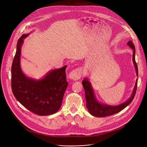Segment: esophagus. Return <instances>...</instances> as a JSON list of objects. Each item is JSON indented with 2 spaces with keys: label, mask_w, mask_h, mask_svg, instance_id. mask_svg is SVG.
<instances>
[{
  "label": "esophagus",
  "mask_w": 147,
  "mask_h": 147,
  "mask_svg": "<svg viewBox=\"0 0 147 147\" xmlns=\"http://www.w3.org/2000/svg\"><path fill=\"white\" fill-rule=\"evenodd\" d=\"M82 76V70L81 68H77L70 73L69 77L70 79L73 80L74 81L78 80L81 78Z\"/></svg>",
  "instance_id": "obj_1"
}]
</instances>
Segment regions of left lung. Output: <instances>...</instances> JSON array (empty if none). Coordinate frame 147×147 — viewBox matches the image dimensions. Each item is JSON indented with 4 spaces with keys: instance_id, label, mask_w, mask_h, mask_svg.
Masks as SVG:
<instances>
[{
    "instance_id": "left-lung-1",
    "label": "left lung",
    "mask_w": 147,
    "mask_h": 147,
    "mask_svg": "<svg viewBox=\"0 0 147 147\" xmlns=\"http://www.w3.org/2000/svg\"><path fill=\"white\" fill-rule=\"evenodd\" d=\"M127 45L129 46L133 50V55H132V60L134 63V67L136 69L137 76H138V67L137 65L135 59V54H136V49L135 46L133 44L132 42L129 41L127 43ZM137 82L138 80L137 79L136 84L131 97L129 99L125 102L116 106H111L106 105L104 104L100 103L96 98L94 91L91 87V83L88 81V78H84L82 82V84L84 88L85 91V96L86 100V107L89 111V113L93 116L97 117H104L110 116L118 112L121 111L124 109H125L127 105H128L133 100L136 93L137 87Z\"/></svg>"
}]
</instances>
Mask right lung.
I'll return each mask as SVG.
<instances>
[{
	"label": "right lung",
	"instance_id": "1",
	"mask_svg": "<svg viewBox=\"0 0 147 147\" xmlns=\"http://www.w3.org/2000/svg\"><path fill=\"white\" fill-rule=\"evenodd\" d=\"M18 40L17 50L11 65V90L17 100L31 112L39 115L56 113L60 108L68 82L66 80L67 65L51 70L42 79L26 77L22 71L20 60L23 39Z\"/></svg>",
	"mask_w": 147,
	"mask_h": 147
}]
</instances>
